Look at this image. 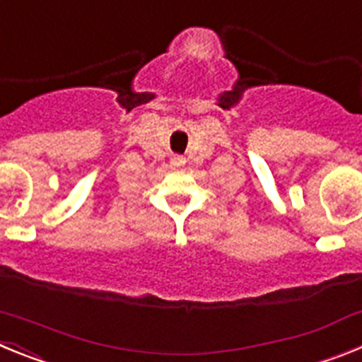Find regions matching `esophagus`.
Here are the masks:
<instances>
[{
    "label": "esophagus",
    "instance_id": "obj_1",
    "mask_svg": "<svg viewBox=\"0 0 362 362\" xmlns=\"http://www.w3.org/2000/svg\"><path fill=\"white\" fill-rule=\"evenodd\" d=\"M170 165L174 166V168H179V166L185 165V158H181V156H174V158L170 159Z\"/></svg>",
    "mask_w": 362,
    "mask_h": 362
}]
</instances>
